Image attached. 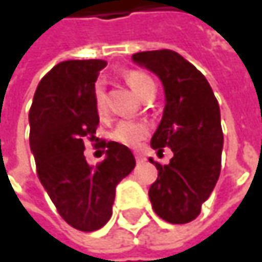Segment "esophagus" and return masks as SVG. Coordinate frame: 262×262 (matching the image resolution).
Wrapping results in <instances>:
<instances>
[{"instance_id": "1", "label": "esophagus", "mask_w": 262, "mask_h": 262, "mask_svg": "<svg viewBox=\"0 0 262 262\" xmlns=\"http://www.w3.org/2000/svg\"><path fill=\"white\" fill-rule=\"evenodd\" d=\"M135 159H136V162H144L145 161V158L141 153H138V151L135 153Z\"/></svg>"}]
</instances>
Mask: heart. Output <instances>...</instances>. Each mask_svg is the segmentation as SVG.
<instances>
[{
	"label": "heart",
	"instance_id": "heart-1",
	"mask_svg": "<svg viewBox=\"0 0 262 262\" xmlns=\"http://www.w3.org/2000/svg\"><path fill=\"white\" fill-rule=\"evenodd\" d=\"M126 83L130 86L132 89L142 97L150 88H155V81L148 74L139 70H130L124 74ZM94 106L100 118H104L107 115V95L103 83H97L94 89ZM148 133V126L145 121L141 120H121L115 129L111 133V138L123 144L126 147H138L139 142L147 136Z\"/></svg>",
	"mask_w": 262,
	"mask_h": 262
}]
</instances>
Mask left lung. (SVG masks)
<instances>
[{"mask_svg":"<svg viewBox=\"0 0 262 262\" xmlns=\"http://www.w3.org/2000/svg\"><path fill=\"white\" fill-rule=\"evenodd\" d=\"M132 59L153 71L165 89L162 121L151 138V147L173 158L158 168L148 197L153 211L165 222H192L208 200L222 170L223 130L219 101L205 76L173 50L135 53Z\"/></svg>","mask_w":262,"mask_h":262,"instance_id":"1","label":"left lung"}]
</instances>
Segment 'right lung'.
<instances>
[{
	"mask_svg": "<svg viewBox=\"0 0 262 262\" xmlns=\"http://www.w3.org/2000/svg\"><path fill=\"white\" fill-rule=\"evenodd\" d=\"M106 65L100 59L57 63L39 81L28 114L37 178L60 217L83 232L107 223L115 188L135 168L130 150L115 141L103 142L106 158L95 167L83 153L100 123L94 89Z\"/></svg>",
	"mask_w": 262,
	"mask_h": 262,
	"instance_id": "obj_1",
	"label": "right lung"
}]
</instances>
